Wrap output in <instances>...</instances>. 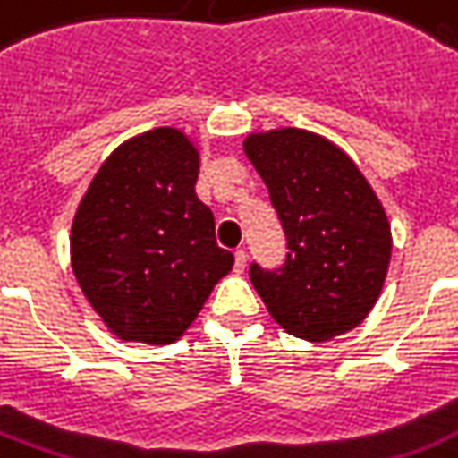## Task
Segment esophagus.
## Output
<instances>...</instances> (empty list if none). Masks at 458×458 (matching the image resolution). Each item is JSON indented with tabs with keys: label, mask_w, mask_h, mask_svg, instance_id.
Returning a JSON list of instances; mask_svg holds the SVG:
<instances>
[{
	"label": "esophagus",
	"mask_w": 458,
	"mask_h": 458,
	"mask_svg": "<svg viewBox=\"0 0 458 458\" xmlns=\"http://www.w3.org/2000/svg\"><path fill=\"white\" fill-rule=\"evenodd\" d=\"M244 268H247V251L237 250L235 251V271L244 273Z\"/></svg>",
	"instance_id": "esophagus-1"
}]
</instances>
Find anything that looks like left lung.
<instances>
[{
  "label": "left lung",
  "instance_id": "1",
  "mask_svg": "<svg viewBox=\"0 0 458 458\" xmlns=\"http://www.w3.org/2000/svg\"><path fill=\"white\" fill-rule=\"evenodd\" d=\"M242 149L268 187L290 254L278 273L250 278L285 333L327 342L356 327L383 293L392 230L354 158L318 132H250Z\"/></svg>",
  "mask_w": 458,
  "mask_h": 458
}]
</instances>
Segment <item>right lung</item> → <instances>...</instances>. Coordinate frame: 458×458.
<instances>
[{
    "label": "right lung",
    "instance_id": "right-lung-1",
    "mask_svg": "<svg viewBox=\"0 0 458 458\" xmlns=\"http://www.w3.org/2000/svg\"><path fill=\"white\" fill-rule=\"evenodd\" d=\"M187 132H140L106 157L71 225V268L92 311L123 342L164 347L199 316L235 259L216 244Z\"/></svg>",
    "mask_w": 458,
    "mask_h": 458
}]
</instances>
